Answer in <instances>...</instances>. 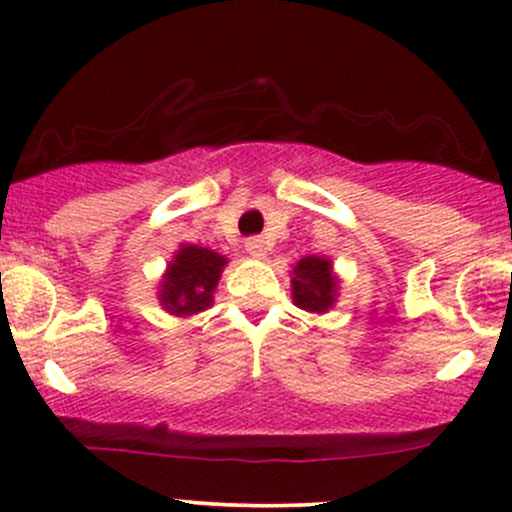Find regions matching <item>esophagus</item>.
I'll return each mask as SVG.
<instances>
[{
	"instance_id": "obj_1",
	"label": "esophagus",
	"mask_w": 512,
	"mask_h": 512,
	"mask_svg": "<svg viewBox=\"0 0 512 512\" xmlns=\"http://www.w3.org/2000/svg\"><path fill=\"white\" fill-rule=\"evenodd\" d=\"M245 250H248L252 257H264L269 250V243L262 236H252L245 240Z\"/></svg>"
}]
</instances>
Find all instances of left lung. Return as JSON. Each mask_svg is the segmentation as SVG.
Returning <instances> with one entry per match:
<instances>
[{
  "mask_svg": "<svg viewBox=\"0 0 512 512\" xmlns=\"http://www.w3.org/2000/svg\"><path fill=\"white\" fill-rule=\"evenodd\" d=\"M293 301L298 308L308 310V313H325L334 303V291H337V281H334L330 260L322 257H305L293 269Z\"/></svg>",
  "mask_w": 512,
  "mask_h": 512,
  "instance_id": "left-lung-1",
  "label": "left lung"
}]
</instances>
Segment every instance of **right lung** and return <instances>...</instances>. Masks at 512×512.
<instances>
[{
    "mask_svg": "<svg viewBox=\"0 0 512 512\" xmlns=\"http://www.w3.org/2000/svg\"><path fill=\"white\" fill-rule=\"evenodd\" d=\"M226 260L223 255L197 245H185L168 267L166 284L161 291L163 308L173 315H195L209 308L211 293L219 281Z\"/></svg>",
    "mask_w": 512,
    "mask_h": 512,
    "instance_id": "obj_1",
    "label": "right lung"
}]
</instances>
